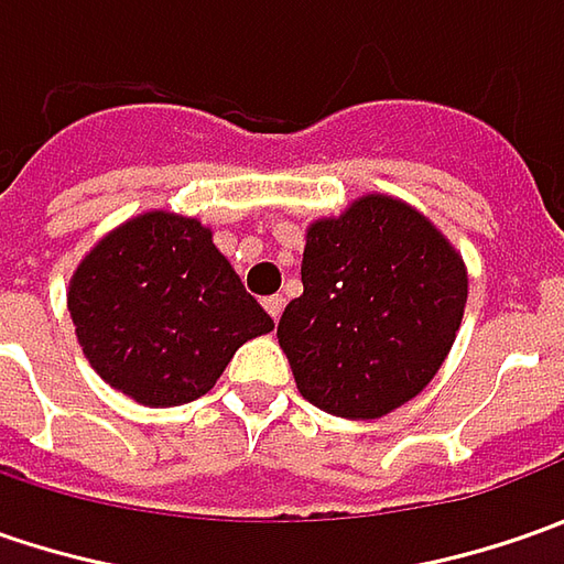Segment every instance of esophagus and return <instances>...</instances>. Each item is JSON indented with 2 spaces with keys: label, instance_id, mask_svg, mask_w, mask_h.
I'll list each match as a JSON object with an SVG mask.
<instances>
[{
  "label": "esophagus",
  "instance_id": "esophagus-1",
  "mask_svg": "<svg viewBox=\"0 0 564 564\" xmlns=\"http://www.w3.org/2000/svg\"><path fill=\"white\" fill-rule=\"evenodd\" d=\"M263 307H267V314H270L272 319H279L282 311H285V297H282V294H270V297H263Z\"/></svg>",
  "mask_w": 564,
  "mask_h": 564
}]
</instances>
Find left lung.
<instances>
[{
	"label": "left lung",
	"mask_w": 564,
	"mask_h": 564,
	"mask_svg": "<svg viewBox=\"0 0 564 564\" xmlns=\"http://www.w3.org/2000/svg\"><path fill=\"white\" fill-rule=\"evenodd\" d=\"M301 282L275 336L301 395L351 421L414 399L465 316L462 257L417 209L382 194L307 228Z\"/></svg>",
	"instance_id": "obj_1"
}]
</instances>
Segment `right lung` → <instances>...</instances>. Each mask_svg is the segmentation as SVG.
Returning a JSON list of instances; mask_svg holds the SVG:
<instances>
[{
	"label": "right lung",
	"instance_id": "obj_1",
	"mask_svg": "<svg viewBox=\"0 0 564 564\" xmlns=\"http://www.w3.org/2000/svg\"><path fill=\"white\" fill-rule=\"evenodd\" d=\"M68 311L90 367L147 408L206 395L231 355L272 329L197 219L143 213L77 267Z\"/></svg>",
	"mask_w": 564,
	"mask_h": 564
}]
</instances>
